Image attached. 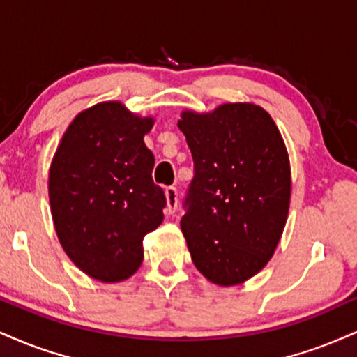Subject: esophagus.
<instances>
[{"mask_svg": "<svg viewBox=\"0 0 357 357\" xmlns=\"http://www.w3.org/2000/svg\"><path fill=\"white\" fill-rule=\"evenodd\" d=\"M166 195V213L173 214L178 209V190L174 186H167L165 190Z\"/></svg>", "mask_w": 357, "mask_h": 357, "instance_id": "obj_1", "label": "esophagus"}]
</instances>
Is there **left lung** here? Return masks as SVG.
I'll return each instance as SVG.
<instances>
[{"label":"left lung","mask_w":357,"mask_h":357,"mask_svg":"<svg viewBox=\"0 0 357 357\" xmlns=\"http://www.w3.org/2000/svg\"><path fill=\"white\" fill-rule=\"evenodd\" d=\"M178 128L195 161L181 220L192 263L214 284H241L268 264L286 226L284 141L271 116L251 102L184 111Z\"/></svg>","instance_id":"8db88e82"}]
</instances>
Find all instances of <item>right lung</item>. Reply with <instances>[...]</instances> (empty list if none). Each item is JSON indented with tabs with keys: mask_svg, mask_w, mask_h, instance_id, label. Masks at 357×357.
I'll return each mask as SVG.
<instances>
[{
	"mask_svg": "<svg viewBox=\"0 0 357 357\" xmlns=\"http://www.w3.org/2000/svg\"><path fill=\"white\" fill-rule=\"evenodd\" d=\"M153 118L118 101L81 111L50 167V204L59 243L81 271L124 281L143 263V239L162 222L166 196L153 183L144 135Z\"/></svg>",
	"mask_w": 357,
	"mask_h": 357,
	"instance_id": "right-lung-1",
	"label": "right lung"
}]
</instances>
